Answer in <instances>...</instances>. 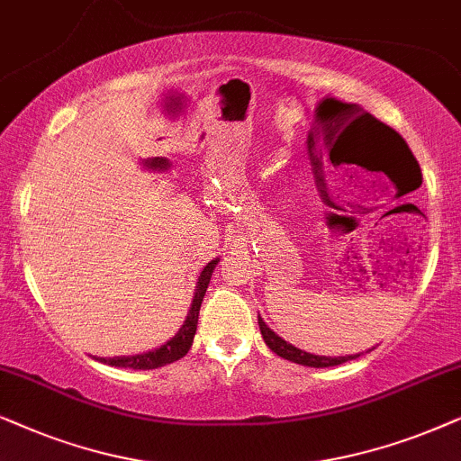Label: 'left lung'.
<instances>
[{
	"mask_svg": "<svg viewBox=\"0 0 461 461\" xmlns=\"http://www.w3.org/2000/svg\"><path fill=\"white\" fill-rule=\"evenodd\" d=\"M337 109H346V118L354 122L352 132H349L348 139H343L339 147L341 151H346L348 156L352 153L356 158V162H366L369 159L371 164H375L377 168H382L385 173V168L398 167V164L407 162L415 168L417 176L421 175L420 164L411 153L409 145L404 143V139L398 134L396 131H392L390 126H385L384 122H379L377 118H373L371 113H366L365 109H360L358 105H346V103H339ZM363 167V164H360ZM373 170V168H371ZM388 175V173H385ZM420 185V183H417ZM259 329L263 335V341L267 343V348L272 349L274 354H278L280 358L291 360V363L303 365V366H314V369H322V366H337L348 363V360L358 358L360 354L354 356H316L305 352V349L294 348L293 343H288L282 339L278 333H274L272 329L263 322V318L259 316Z\"/></svg>",
	"mask_w": 461,
	"mask_h": 461,
	"instance_id": "8db88e82",
	"label": "left lung"
}]
</instances>
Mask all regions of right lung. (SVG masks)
<instances>
[{"mask_svg":"<svg viewBox=\"0 0 461 461\" xmlns=\"http://www.w3.org/2000/svg\"><path fill=\"white\" fill-rule=\"evenodd\" d=\"M217 263H219V259H212L200 272L198 285H195V293H194V299H192V308H189V312H187L185 322L181 324V329L176 330V335L170 337V339L164 343V346L151 349V352H143V354L113 356V358H98V360H101V363H105V365H112V366H122V369L149 371V369H158V366L170 365V363H175V360L183 358V356L189 352V348H192V343H194L195 329H198V316H200L202 299H204L208 282H211L212 269L217 267Z\"/></svg>","mask_w":461,"mask_h":461,"instance_id":"right-lung-1","label":"right lung"}]
</instances>
